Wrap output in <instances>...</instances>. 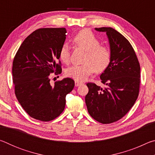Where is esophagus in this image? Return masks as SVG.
<instances>
[{
  "label": "esophagus",
  "instance_id": "esophagus-1",
  "mask_svg": "<svg viewBox=\"0 0 155 155\" xmlns=\"http://www.w3.org/2000/svg\"><path fill=\"white\" fill-rule=\"evenodd\" d=\"M81 84H82V83L78 82V81H75V86H77V87L79 86L80 85H81Z\"/></svg>",
  "mask_w": 155,
  "mask_h": 155
}]
</instances>
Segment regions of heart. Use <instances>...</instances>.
I'll list each match as a JSON object with an SVG mask.
<instances>
[{
    "instance_id": "heart-1",
    "label": "heart",
    "mask_w": 155,
    "mask_h": 155,
    "mask_svg": "<svg viewBox=\"0 0 155 155\" xmlns=\"http://www.w3.org/2000/svg\"><path fill=\"white\" fill-rule=\"evenodd\" d=\"M73 41L80 48L87 51L84 59L85 64L72 65L65 71V75L76 81H83L95 71L101 73L110 64L111 53L109 47L101 45L96 36L88 29H83L74 36ZM60 59L64 64H68L70 59V50L68 44L62 46L59 52Z\"/></svg>"
}]
</instances>
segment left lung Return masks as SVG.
<instances>
[{"label":"left lung","instance_id":"obj_1","mask_svg":"<svg viewBox=\"0 0 155 155\" xmlns=\"http://www.w3.org/2000/svg\"><path fill=\"white\" fill-rule=\"evenodd\" d=\"M95 29L106 33L111 59L100 77L106 87L87 83L85 104L94 120L110 124L121 119L134 105L140 91V65L134 49L121 33L111 27Z\"/></svg>","mask_w":155,"mask_h":155}]
</instances>
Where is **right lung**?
<instances>
[{
	"label": "right lung",
	"instance_id": "1",
	"mask_svg": "<svg viewBox=\"0 0 155 155\" xmlns=\"http://www.w3.org/2000/svg\"><path fill=\"white\" fill-rule=\"evenodd\" d=\"M66 33L65 28H39L25 39L15 54L12 66L15 94L34 119L48 122L58 117L65 109V96L74 87L70 78L56 81L54 86L50 84L51 73L61 72L59 52Z\"/></svg>",
	"mask_w": 155,
	"mask_h": 155
}]
</instances>
